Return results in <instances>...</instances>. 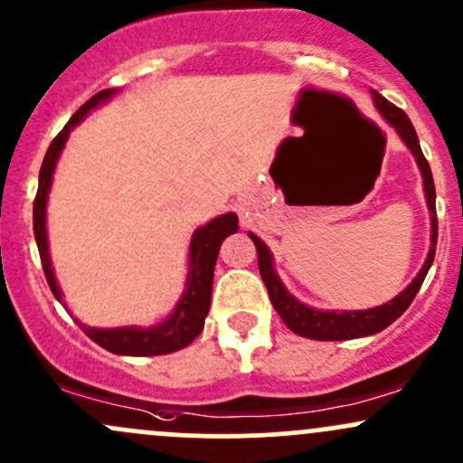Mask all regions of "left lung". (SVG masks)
<instances>
[{"mask_svg": "<svg viewBox=\"0 0 463 463\" xmlns=\"http://www.w3.org/2000/svg\"><path fill=\"white\" fill-rule=\"evenodd\" d=\"M371 94H373V99H375L377 110L384 114L386 121L395 128L397 134L402 137V141H404L406 146H409V150L415 154L417 165H420L421 176H424L426 203H429L430 218H432L430 251H429V258H426L424 267H421V271L415 276V280H412L411 285L400 293V296L392 298L391 302H386V305L375 307V309H366V311H342V313L317 311V309H311V307H305L302 302H298L296 298H293L291 293L282 287L280 278H278V273L273 271L271 253H269V250H267V245L260 241V238L250 233L253 245H256L258 269H260L262 282H265L267 291H269L273 309L278 311V316L282 317V322H285V325L289 326L293 333H298V335H302V337H309V340H325V342L351 340V337L373 335V333L386 329V326L392 325V322H395L402 313L409 309L412 298L417 296V291H420L426 273H429V269H430L432 258H435L437 212H435V183H432L430 165H429V161H426L424 152H421L420 138H417L415 128H412L411 118L406 117V112L400 110L397 106H392L389 99L382 97L380 92L373 90Z\"/></svg>", "mask_w": 463, "mask_h": 463, "instance_id": "left-lung-1", "label": "left lung"}]
</instances>
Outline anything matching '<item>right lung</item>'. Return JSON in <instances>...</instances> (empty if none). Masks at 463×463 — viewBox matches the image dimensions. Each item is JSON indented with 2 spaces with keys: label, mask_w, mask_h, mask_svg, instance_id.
I'll return each mask as SVG.
<instances>
[{
  "label": "right lung",
  "mask_w": 463,
  "mask_h": 463,
  "mask_svg": "<svg viewBox=\"0 0 463 463\" xmlns=\"http://www.w3.org/2000/svg\"><path fill=\"white\" fill-rule=\"evenodd\" d=\"M114 90H101L88 99L77 112L72 114L71 121L66 123L61 132L52 138L51 147H48L46 156H43L42 170H39V187L37 196H34L33 205V227H34V241L39 247V258H42L43 273L51 285L59 302H61V291H59L57 280H54L51 256H48V236H46V201L48 192H51L54 163H57L59 152L63 150L68 141V134L92 108L110 99ZM238 230V216L236 213H225V216L213 218L205 227L194 232L192 245H190V276L185 282V293H183L181 302L176 309L163 325L152 326V329H137V326H123V329H94V326H83L86 335L106 351L117 353V355H165L178 349H185L192 345L198 335H201L205 317L210 313L212 305V285H213V267H216L218 250H221L222 241L230 233Z\"/></svg>",
  "instance_id": "obj_1"
}]
</instances>
